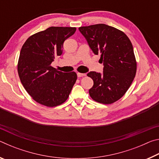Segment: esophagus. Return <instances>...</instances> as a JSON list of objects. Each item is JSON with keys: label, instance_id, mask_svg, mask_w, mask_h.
<instances>
[{"label": "esophagus", "instance_id": "esophagus-1", "mask_svg": "<svg viewBox=\"0 0 159 159\" xmlns=\"http://www.w3.org/2000/svg\"><path fill=\"white\" fill-rule=\"evenodd\" d=\"M77 76L78 77H83V76H85V74H82V73H79V72H78L77 73Z\"/></svg>", "mask_w": 159, "mask_h": 159}]
</instances>
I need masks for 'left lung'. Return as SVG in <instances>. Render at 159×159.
Segmentation results:
<instances>
[{
    "mask_svg": "<svg viewBox=\"0 0 159 159\" xmlns=\"http://www.w3.org/2000/svg\"><path fill=\"white\" fill-rule=\"evenodd\" d=\"M79 29L94 54H100L104 65L103 74L90 71L87 74L94 82L90 96L99 103H114L127 92L136 74L137 62L131 41L123 31L104 24Z\"/></svg>",
    "mask_w": 159,
    "mask_h": 159,
    "instance_id": "left-lung-1",
    "label": "left lung"
}]
</instances>
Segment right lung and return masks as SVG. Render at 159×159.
Instances as JSON below:
<instances>
[{"mask_svg":"<svg viewBox=\"0 0 159 159\" xmlns=\"http://www.w3.org/2000/svg\"><path fill=\"white\" fill-rule=\"evenodd\" d=\"M76 27L51 26L32 35L22 45L17 71L21 84L35 101L42 105H60L69 98L76 81V72L64 73L51 66L62 53L63 43Z\"/></svg>","mask_w":159,"mask_h":159,"instance_id":"obj_1","label":"right lung"}]
</instances>
